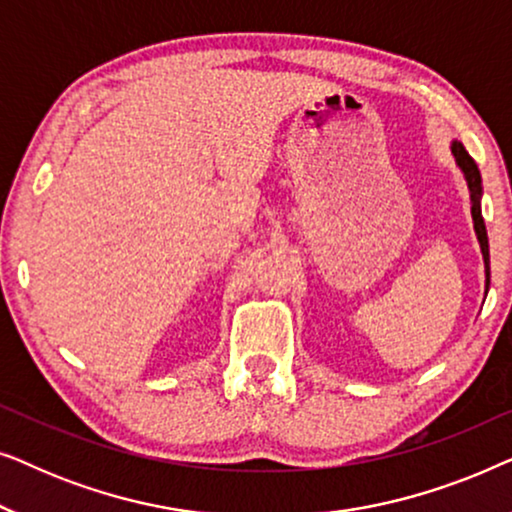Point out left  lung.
Segmentation results:
<instances>
[{
    "label": "left lung",
    "mask_w": 512,
    "mask_h": 512,
    "mask_svg": "<svg viewBox=\"0 0 512 512\" xmlns=\"http://www.w3.org/2000/svg\"><path fill=\"white\" fill-rule=\"evenodd\" d=\"M452 156L457 160V167L464 172V179L468 184V191H471V216H473V228L475 235H478L480 242V251H482V261H485V286L489 289V240H487V228L485 221H482V209H480V200H482V177L475 160L468 156V151L464 149L461 142H452ZM485 289V291H487Z\"/></svg>",
    "instance_id": "left-lung-1"
}]
</instances>
